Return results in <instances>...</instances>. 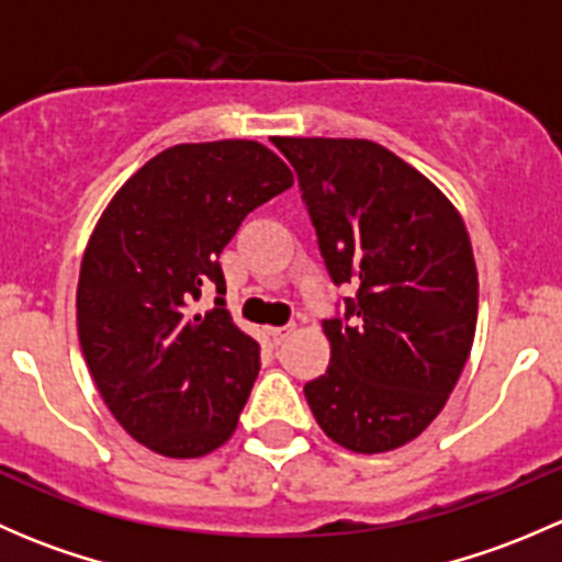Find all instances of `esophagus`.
Here are the masks:
<instances>
[{
    "label": "esophagus",
    "instance_id": "obj_1",
    "mask_svg": "<svg viewBox=\"0 0 562 562\" xmlns=\"http://www.w3.org/2000/svg\"><path fill=\"white\" fill-rule=\"evenodd\" d=\"M291 331H293V326H271V328H269V337L274 339L277 345H280L282 339H285Z\"/></svg>",
    "mask_w": 562,
    "mask_h": 562
}]
</instances>
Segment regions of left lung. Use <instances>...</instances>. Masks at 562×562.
<instances>
[{
  "label": "left lung",
  "instance_id": "left-lung-1",
  "mask_svg": "<svg viewBox=\"0 0 562 562\" xmlns=\"http://www.w3.org/2000/svg\"><path fill=\"white\" fill-rule=\"evenodd\" d=\"M296 168L326 269L359 285L323 321L331 361L304 386L342 449L383 454L443 411L479 315V271L454 203L386 146L364 138H274Z\"/></svg>",
  "mask_w": 562,
  "mask_h": 562
}]
</instances>
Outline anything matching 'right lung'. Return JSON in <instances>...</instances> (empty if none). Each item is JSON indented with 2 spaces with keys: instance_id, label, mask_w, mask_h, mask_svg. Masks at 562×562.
I'll return each instance as SVG.
<instances>
[{
  "instance_id": "1",
  "label": "right lung",
  "mask_w": 562,
  "mask_h": 562,
  "mask_svg": "<svg viewBox=\"0 0 562 562\" xmlns=\"http://www.w3.org/2000/svg\"><path fill=\"white\" fill-rule=\"evenodd\" d=\"M291 184V168L258 140L179 144L130 176L94 225L78 339L108 411L155 454L203 457L234 435L260 348L225 310L220 252ZM209 284L215 307L192 314Z\"/></svg>"
}]
</instances>
